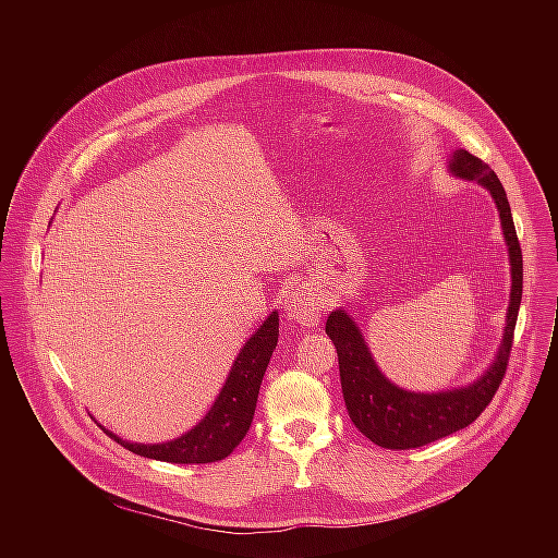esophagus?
<instances>
[{"label":"esophagus","instance_id":"1","mask_svg":"<svg viewBox=\"0 0 558 558\" xmlns=\"http://www.w3.org/2000/svg\"><path fill=\"white\" fill-rule=\"evenodd\" d=\"M286 316L294 319L301 326H307V328L318 326L319 318H322V305H319L318 296L312 292V288L301 286L288 296Z\"/></svg>","mask_w":558,"mask_h":558}]
</instances>
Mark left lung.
<instances>
[{"label":"left lung","instance_id":"1","mask_svg":"<svg viewBox=\"0 0 558 558\" xmlns=\"http://www.w3.org/2000/svg\"><path fill=\"white\" fill-rule=\"evenodd\" d=\"M449 171L458 178L483 184L496 202L511 264L507 324L494 363L473 385L440 393H412L399 389L383 376L359 326L345 312L335 310L328 316L326 335L337 348L348 414L359 432L383 449H416L469 427L496 396L513 345V330L522 301V248L507 193L494 169L469 150H456L451 155Z\"/></svg>","mask_w":558,"mask_h":558}]
</instances>
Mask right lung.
Returning <instances> with one entry per match:
<instances>
[{
	"label": "right lung",
	"mask_w": 558,
	"mask_h": 558,
	"mask_svg": "<svg viewBox=\"0 0 558 558\" xmlns=\"http://www.w3.org/2000/svg\"><path fill=\"white\" fill-rule=\"evenodd\" d=\"M277 339L279 314L272 312L257 328V332L251 335L248 341L242 345L215 405L184 436L160 445H140L126 442L105 427L102 432L124 449L150 460L171 464H210L226 460L248 432L259 385L272 356V350L277 348Z\"/></svg>",
	"instance_id": "obj_1"
}]
</instances>
